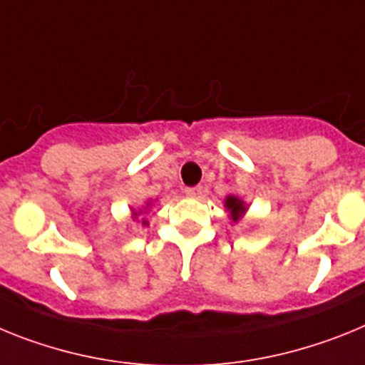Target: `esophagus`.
Instances as JSON below:
<instances>
[{
    "label": "esophagus",
    "instance_id": "34e87169",
    "mask_svg": "<svg viewBox=\"0 0 365 365\" xmlns=\"http://www.w3.org/2000/svg\"><path fill=\"white\" fill-rule=\"evenodd\" d=\"M185 195L187 196H192V198H196V196L202 195V187L196 185V187H187L185 189Z\"/></svg>",
    "mask_w": 365,
    "mask_h": 365
}]
</instances>
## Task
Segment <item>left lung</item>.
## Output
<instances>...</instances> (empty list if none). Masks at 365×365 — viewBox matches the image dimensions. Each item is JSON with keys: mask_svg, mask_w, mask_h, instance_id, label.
I'll return each mask as SVG.
<instances>
[{"mask_svg": "<svg viewBox=\"0 0 365 365\" xmlns=\"http://www.w3.org/2000/svg\"><path fill=\"white\" fill-rule=\"evenodd\" d=\"M226 207L231 211V218H233V220H239V218L242 217L244 211H246V207L242 205V200H239L237 196H227Z\"/></svg>", "mask_w": 365, "mask_h": 365, "instance_id": "obj_1", "label": "left lung"}]
</instances>
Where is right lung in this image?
I'll return each mask as SVG.
<instances>
[{
    "label": "right lung",
    "mask_w": 365,
    "mask_h": 365,
    "mask_svg": "<svg viewBox=\"0 0 365 365\" xmlns=\"http://www.w3.org/2000/svg\"><path fill=\"white\" fill-rule=\"evenodd\" d=\"M135 215H138V213H135ZM143 224H145V222H143Z\"/></svg>",
    "instance_id": "obj_1"
}]
</instances>
